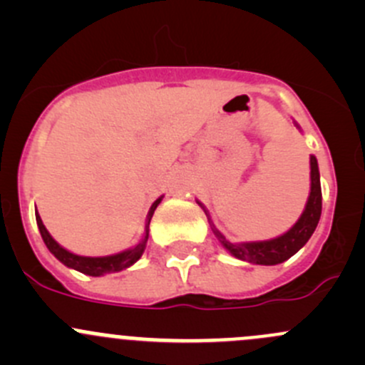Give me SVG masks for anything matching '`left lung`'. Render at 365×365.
Listing matches in <instances>:
<instances>
[{
	"mask_svg": "<svg viewBox=\"0 0 365 365\" xmlns=\"http://www.w3.org/2000/svg\"><path fill=\"white\" fill-rule=\"evenodd\" d=\"M319 215H322V185H319L318 160H316V157H311V194H309V201L305 205L304 213L288 233L267 242L231 244L220 231H217V227L212 222H210V226H212V231L219 238L220 244L238 259L256 264H277L289 259L293 254L307 244V240L318 226Z\"/></svg>",
	"mask_w": 365,
	"mask_h": 365,
	"instance_id": "1",
	"label": "left lung"
}]
</instances>
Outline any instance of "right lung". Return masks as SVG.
Returning <instances> with one entry per match:
<instances>
[{"mask_svg": "<svg viewBox=\"0 0 365 365\" xmlns=\"http://www.w3.org/2000/svg\"><path fill=\"white\" fill-rule=\"evenodd\" d=\"M162 197L155 201V203L152 205V208H150V213H148V222H146V233L145 237H143V240L139 242L135 247L128 249V251L125 252H120V254H114V256H104V257H86V256H77V254H72L68 252L67 249H63L61 245H58L56 242H54V238L51 237L49 231L46 230V226L42 224V219H40V215L36 213V224H38V230H40V235H42L43 242H46L47 249H49L51 252L54 254V256L58 257V259L61 261L63 264H67V267L73 268V270L77 272H83V274L86 275H93V277H98V275H104V274H111V272H120L123 270V268L130 267V264H134L135 261L141 257L143 251H145L146 247V242H148V231H150V220H152V215L153 212H155V208L159 206Z\"/></svg>", "mask_w": 365, "mask_h": 365, "instance_id": "right-lung-1", "label": "right lung"}]
</instances>
